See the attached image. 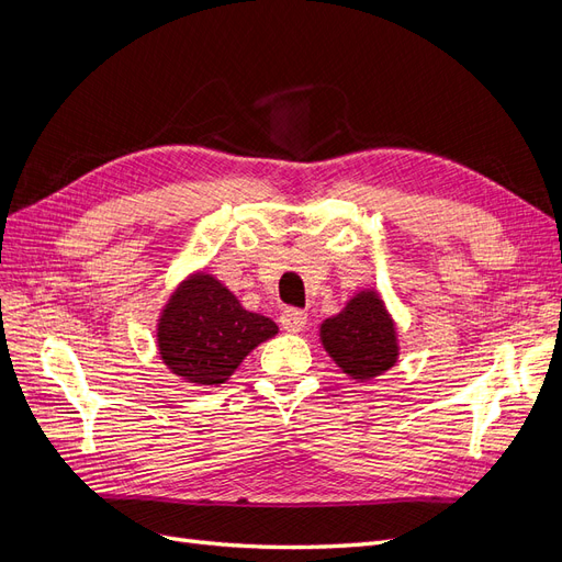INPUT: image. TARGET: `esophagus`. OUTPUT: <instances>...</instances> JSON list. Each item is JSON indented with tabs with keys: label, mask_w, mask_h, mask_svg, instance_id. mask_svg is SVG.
Segmentation results:
<instances>
[{
	"label": "esophagus",
	"mask_w": 562,
	"mask_h": 562,
	"mask_svg": "<svg viewBox=\"0 0 562 562\" xmlns=\"http://www.w3.org/2000/svg\"><path fill=\"white\" fill-rule=\"evenodd\" d=\"M280 324H282L284 331L299 334V331H303V327L307 324V315L303 311H296V307H289V311L282 313Z\"/></svg>",
	"instance_id": "esophagus-1"
}]
</instances>
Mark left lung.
I'll return each instance as SVG.
<instances>
[{
    "label": "left lung",
    "instance_id": "8db88e82",
    "mask_svg": "<svg viewBox=\"0 0 562 562\" xmlns=\"http://www.w3.org/2000/svg\"><path fill=\"white\" fill-rule=\"evenodd\" d=\"M324 350L357 383H369L400 359L394 319L375 289H361L342 311L322 322Z\"/></svg>",
    "mask_w": 562,
    "mask_h": 562
}]
</instances>
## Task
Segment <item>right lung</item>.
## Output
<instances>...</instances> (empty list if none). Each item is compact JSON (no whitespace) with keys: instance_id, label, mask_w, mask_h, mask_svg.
I'll use <instances>...</instances> for the list:
<instances>
[{"instance_id":"1","label":"right lung","mask_w":562,"mask_h":562,"mask_svg":"<svg viewBox=\"0 0 562 562\" xmlns=\"http://www.w3.org/2000/svg\"><path fill=\"white\" fill-rule=\"evenodd\" d=\"M278 324L243 307L228 286L198 270L177 284L158 317V355L175 375L198 387L226 383Z\"/></svg>"}]
</instances>
